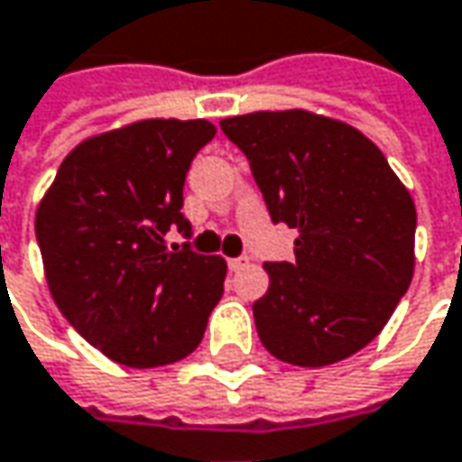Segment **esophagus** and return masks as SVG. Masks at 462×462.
Returning a JSON list of instances; mask_svg holds the SVG:
<instances>
[{
	"mask_svg": "<svg viewBox=\"0 0 462 462\" xmlns=\"http://www.w3.org/2000/svg\"><path fill=\"white\" fill-rule=\"evenodd\" d=\"M227 266H230V272H240L243 266H248V258H227Z\"/></svg>",
	"mask_w": 462,
	"mask_h": 462,
	"instance_id": "34e87169",
	"label": "esophagus"
}]
</instances>
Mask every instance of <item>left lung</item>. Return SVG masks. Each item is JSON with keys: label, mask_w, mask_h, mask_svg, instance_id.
Segmentation results:
<instances>
[{"label": "left lung", "mask_w": 462, "mask_h": 462, "mask_svg": "<svg viewBox=\"0 0 462 462\" xmlns=\"http://www.w3.org/2000/svg\"><path fill=\"white\" fill-rule=\"evenodd\" d=\"M274 222L298 230L295 261L263 263L254 303L263 347L292 366L350 358L376 337L416 269V204L353 125L309 109L225 117Z\"/></svg>", "instance_id": "1"}]
</instances>
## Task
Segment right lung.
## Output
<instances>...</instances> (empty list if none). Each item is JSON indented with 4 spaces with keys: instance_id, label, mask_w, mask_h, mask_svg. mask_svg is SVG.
Segmentation results:
<instances>
[{
    "instance_id": "right-lung-1",
    "label": "right lung",
    "mask_w": 462,
    "mask_h": 462,
    "mask_svg": "<svg viewBox=\"0 0 462 462\" xmlns=\"http://www.w3.org/2000/svg\"><path fill=\"white\" fill-rule=\"evenodd\" d=\"M208 120H138L80 141L36 208L57 309L115 364L153 368L190 356L225 292L227 261L188 245L182 185L214 138Z\"/></svg>"
}]
</instances>
